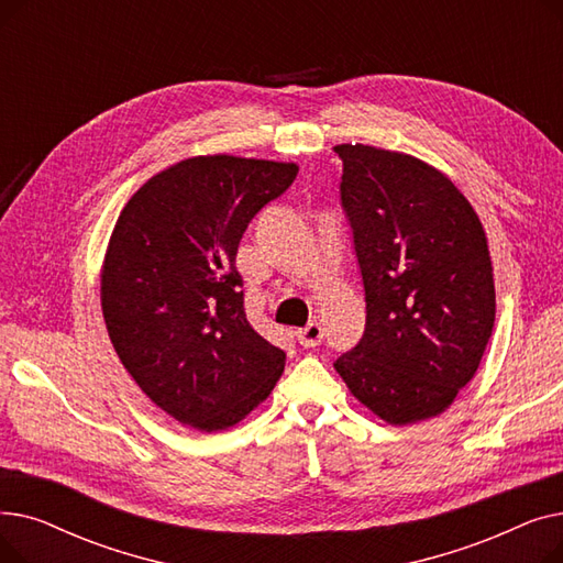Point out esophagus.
<instances>
[{"label":"esophagus","mask_w":563,"mask_h":563,"mask_svg":"<svg viewBox=\"0 0 563 563\" xmlns=\"http://www.w3.org/2000/svg\"><path fill=\"white\" fill-rule=\"evenodd\" d=\"M297 340L303 349H312V346H319L321 340H323V329L319 327L317 321H310L306 329H299L297 331Z\"/></svg>","instance_id":"obj_1"}]
</instances>
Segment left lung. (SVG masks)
I'll return each instance as SVG.
<instances>
[{"label":"left lung","instance_id":"1","mask_svg":"<svg viewBox=\"0 0 563 563\" xmlns=\"http://www.w3.org/2000/svg\"><path fill=\"white\" fill-rule=\"evenodd\" d=\"M365 291V333L333 363L380 420L445 410L475 376L495 323L479 217L448 175L363 143L333 147Z\"/></svg>","mask_w":563,"mask_h":563}]
</instances>
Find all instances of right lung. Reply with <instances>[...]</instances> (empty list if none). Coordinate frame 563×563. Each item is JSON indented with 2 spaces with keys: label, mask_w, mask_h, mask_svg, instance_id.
<instances>
[{
  "label": "right lung",
  "mask_w": 563,
  "mask_h": 563,
  "mask_svg": "<svg viewBox=\"0 0 563 563\" xmlns=\"http://www.w3.org/2000/svg\"><path fill=\"white\" fill-rule=\"evenodd\" d=\"M297 164L194 157L123 207L102 266V314L118 358L164 412L221 431L269 397L285 351L246 319L234 257L253 217Z\"/></svg>",
  "instance_id": "obj_1"
}]
</instances>
